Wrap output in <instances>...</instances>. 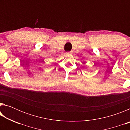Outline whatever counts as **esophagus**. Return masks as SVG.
I'll use <instances>...</instances> for the list:
<instances>
[{
	"instance_id": "34e87169",
	"label": "esophagus",
	"mask_w": 130,
	"mask_h": 130,
	"mask_svg": "<svg viewBox=\"0 0 130 130\" xmlns=\"http://www.w3.org/2000/svg\"><path fill=\"white\" fill-rule=\"evenodd\" d=\"M70 54L69 52H67V55H68V54Z\"/></svg>"
}]
</instances>
